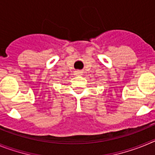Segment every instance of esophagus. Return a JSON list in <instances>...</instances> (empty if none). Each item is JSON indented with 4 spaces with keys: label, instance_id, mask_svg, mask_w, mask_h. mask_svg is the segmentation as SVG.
Listing matches in <instances>:
<instances>
[{
    "label": "esophagus",
    "instance_id": "1",
    "mask_svg": "<svg viewBox=\"0 0 155 155\" xmlns=\"http://www.w3.org/2000/svg\"><path fill=\"white\" fill-rule=\"evenodd\" d=\"M75 74H76V75H81V71H75Z\"/></svg>",
    "mask_w": 155,
    "mask_h": 155
}]
</instances>
